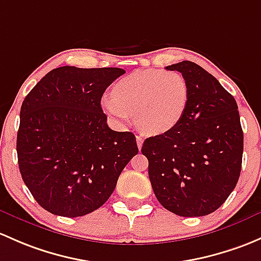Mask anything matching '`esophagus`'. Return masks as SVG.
Returning <instances> with one entry per match:
<instances>
[{
	"label": "esophagus",
	"instance_id": "obj_1",
	"mask_svg": "<svg viewBox=\"0 0 261 261\" xmlns=\"http://www.w3.org/2000/svg\"><path fill=\"white\" fill-rule=\"evenodd\" d=\"M136 142H138V147H139V150L141 149V146H142V142H144V139L141 138V136H136Z\"/></svg>",
	"mask_w": 261,
	"mask_h": 261
}]
</instances>
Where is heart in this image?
I'll use <instances>...</instances> for the list:
<instances>
[{
	"instance_id": "heart-1",
	"label": "heart",
	"mask_w": 261,
	"mask_h": 261,
	"mask_svg": "<svg viewBox=\"0 0 261 261\" xmlns=\"http://www.w3.org/2000/svg\"><path fill=\"white\" fill-rule=\"evenodd\" d=\"M103 96L101 108L120 126H127L136 115L140 130L160 135L171 130L185 114L189 85L176 71L139 70L125 76Z\"/></svg>"
}]
</instances>
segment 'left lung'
<instances>
[{
    "label": "left lung",
    "mask_w": 261,
    "mask_h": 261,
    "mask_svg": "<svg viewBox=\"0 0 261 261\" xmlns=\"http://www.w3.org/2000/svg\"><path fill=\"white\" fill-rule=\"evenodd\" d=\"M166 70L188 81V108L175 127L145 140L141 152L159 202L179 216H204L224 204L240 176L244 134L237 101L195 62Z\"/></svg>",
    "instance_id": "1"
}]
</instances>
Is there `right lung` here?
I'll return each mask as SVG.
<instances>
[{
	"label": "right lung",
	"mask_w": 261,
	"mask_h": 261,
	"mask_svg": "<svg viewBox=\"0 0 261 261\" xmlns=\"http://www.w3.org/2000/svg\"><path fill=\"white\" fill-rule=\"evenodd\" d=\"M125 70L54 68L24 97L18 167L35 200L54 215L77 218L102 206L139 152L133 133L108 126L103 92Z\"/></svg>",
	"instance_id": "1"
}]
</instances>
